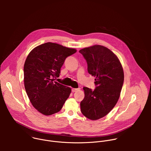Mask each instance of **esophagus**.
<instances>
[{"mask_svg": "<svg viewBox=\"0 0 151 151\" xmlns=\"http://www.w3.org/2000/svg\"><path fill=\"white\" fill-rule=\"evenodd\" d=\"M80 88H72V92H76V91H78L79 90H80Z\"/></svg>", "mask_w": 151, "mask_h": 151, "instance_id": "obj_1", "label": "esophagus"}]
</instances>
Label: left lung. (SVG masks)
Returning a JSON list of instances; mask_svg holds the SVG:
<instances>
[{
    "label": "left lung",
    "mask_w": 151,
    "mask_h": 151,
    "mask_svg": "<svg viewBox=\"0 0 151 151\" xmlns=\"http://www.w3.org/2000/svg\"><path fill=\"white\" fill-rule=\"evenodd\" d=\"M87 63L88 73L96 78L94 90L83 87L82 114L97 120L109 114L116 104L124 83V71L117 56L109 49L96 45L79 51Z\"/></svg>",
    "instance_id": "left-lung-1"
}]
</instances>
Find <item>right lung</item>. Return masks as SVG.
<instances>
[{
    "label": "right lung",
    "mask_w": 151,
    "mask_h": 151,
    "mask_svg": "<svg viewBox=\"0 0 151 151\" xmlns=\"http://www.w3.org/2000/svg\"><path fill=\"white\" fill-rule=\"evenodd\" d=\"M75 49L47 42L35 48L24 66V87L29 100L37 111L45 115L59 112L69 97L71 88L54 81L59 77L66 58Z\"/></svg>",
    "instance_id": "obj_1"
}]
</instances>
